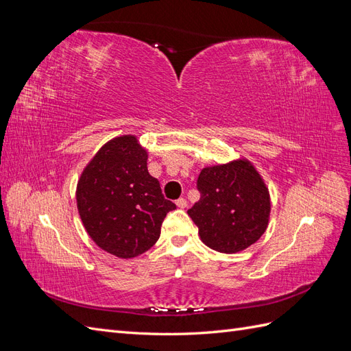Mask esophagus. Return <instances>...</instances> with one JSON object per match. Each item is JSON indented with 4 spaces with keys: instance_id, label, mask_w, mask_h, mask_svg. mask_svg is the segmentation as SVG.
I'll use <instances>...</instances> for the list:
<instances>
[{
    "instance_id": "34e87169",
    "label": "esophagus",
    "mask_w": 351,
    "mask_h": 351,
    "mask_svg": "<svg viewBox=\"0 0 351 351\" xmlns=\"http://www.w3.org/2000/svg\"><path fill=\"white\" fill-rule=\"evenodd\" d=\"M176 205H177L178 208L184 209V208L187 206V200H186L184 197H180V199H177V200H176Z\"/></svg>"
}]
</instances>
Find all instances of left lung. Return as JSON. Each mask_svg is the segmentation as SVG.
I'll return each mask as SVG.
<instances>
[{"instance_id": "obj_1", "label": "left lung", "mask_w": 351, "mask_h": 351, "mask_svg": "<svg viewBox=\"0 0 351 351\" xmlns=\"http://www.w3.org/2000/svg\"><path fill=\"white\" fill-rule=\"evenodd\" d=\"M197 190L200 199L187 214L208 247L237 253L262 237L271 214L269 190L246 158L205 167Z\"/></svg>"}]
</instances>
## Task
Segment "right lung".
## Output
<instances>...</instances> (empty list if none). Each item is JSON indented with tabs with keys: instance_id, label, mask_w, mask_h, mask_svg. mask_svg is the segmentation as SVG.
<instances>
[{
	"instance_id": "add662e5",
	"label": "right lung",
	"mask_w": 351,
	"mask_h": 351,
	"mask_svg": "<svg viewBox=\"0 0 351 351\" xmlns=\"http://www.w3.org/2000/svg\"><path fill=\"white\" fill-rule=\"evenodd\" d=\"M79 215L90 239L117 258L149 250L162 221L176 209L147 171V151L137 137H114L84 167L77 182Z\"/></svg>"
}]
</instances>
